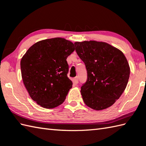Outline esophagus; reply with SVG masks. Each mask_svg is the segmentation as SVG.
<instances>
[{"label":"esophagus","mask_w":146,"mask_h":146,"mask_svg":"<svg viewBox=\"0 0 146 146\" xmlns=\"http://www.w3.org/2000/svg\"><path fill=\"white\" fill-rule=\"evenodd\" d=\"M73 82H74V83H75V84H78V76H76L75 78H74Z\"/></svg>","instance_id":"obj_1"}]
</instances>
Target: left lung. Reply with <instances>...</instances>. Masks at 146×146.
<instances>
[{
    "label": "left lung",
    "instance_id": "obj_1",
    "mask_svg": "<svg viewBox=\"0 0 146 146\" xmlns=\"http://www.w3.org/2000/svg\"><path fill=\"white\" fill-rule=\"evenodd\" d=\"M75 45L88 74L81 88L83 100L92 109H106L125 90L131 72L128 61L120 49L107 42L85 41Z\"/></svg>",
    "mask_w": 146,
    "mask_h": 146
}]
</instances>
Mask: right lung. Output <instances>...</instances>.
I'll list each match as a JSON object with an SVG mask.
<instances>
[{
	"label": "right lung",
	"instance_id": "obj_1",
	"mask_svg": "<svg viewBox=\"0 0 146 146\" xmlns=\"http://www.w3.org/2000/svg\"><path fill=\"white\" fill-rule=\"evenodd\" d=\"M75 51L70 41L62 38L37 42L21 61L24 85L33 100L45 108H53L64 102L73 83L67 76L66 59Z\"/></svg>",
	"mask_w": 146,
	"mask_h": 146
}]
</instances>
